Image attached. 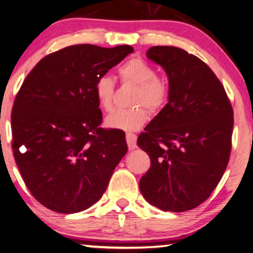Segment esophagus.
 <instances>
[{"label":"esophagus","instance_id":"1","mask_svg":"<svg viewBox=\"0 0 253 253\" xmlns=\"http://www.w3.org/2000/svg\"><path fill=\"white\" fill-rule=\"evenodd\" d=\"M126 141L127 146H128L129 150H133L136 148V135L133 133H127L126 134Z\"/></svg>","mask_w":253,"mask_h":253}]
</instances>
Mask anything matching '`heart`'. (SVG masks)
<instances>
[{"label":"heart","instance_id":"obj_1","mask_svg":"<svg viewBox=\"0 0 253 253\" xmlns=\"http://www.w3.org/2000/svg\"><path fill=\"white\" fill-rule=\"evenodd\" d=\"M121 81L136 85L137 91L134 98L135 105H145L152 112L161 110L169 98L168 86L159 78L158 71L150 64L141 58H132L119 68ZM113 78L100 76L95 81L94 95L99 107L104 111H111L114 98ZM148 119V112L143 106L127 110H116L105 120L107 127L125 132H134L141 128Z\"/></svg>","mask_w":253,"mask_h":253}]
</instances>
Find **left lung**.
Wrapping results in <instances>:
<instances>
[{"instance_id": "1", "label": "left lung", "mask_w": 253, "mask_h": 253, "mask_svg": "<svg viewBox=\"0 0 253 253\" xmlns=\"http://www.w3.org/2000/svg\"><path fill=\"white\" fill-rule=\"evenodd\" d=\"M146 56L167 73L169 98L137 139L150 158L140 190L164 211H187L202 204L224 174L232 106L222 83L198 57L175 46H152Z\"/></svg>"}]
</instances>
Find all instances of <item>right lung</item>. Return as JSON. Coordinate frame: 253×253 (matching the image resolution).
<instances>
[{"instance_id":"right-lung-1","label":"right lung","mask_w":253,"mask_h":253,"mask_svg":"<svg viewBox=\"0 0 253 253\" xmlns=\"http://www.w3.org/2000/svg\"><path fill=\"white\" fill-rule=\"evenodd\" d=\"M134 49L66 46L41 59L16 95L12 152L25 185L52 211L75 213L100 200L127 153L124 134L101 128L95 81Z\"/></svg>"}]
</instances>
